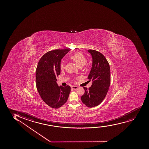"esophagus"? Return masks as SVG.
<instances>
[{
	"instance_id": "esophagus-1",
	"label": "esophagus",
	"mask_w": 149,
	"mask_h": 149,
	"mask_svg": "<svg viewBox=\"0 0 149 149\" xmlns=\"http://www.w3.org/2000/svg\"><path fill=\"white\" fill-rule=\"evenodd\" d=\"M77 88H78V87H77V86H72V89H74V90H76V89H77Z\"/></svg>"
}]
</instances>
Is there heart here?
<instances>
[{"label": "heart", "instance_id": "heart-1", "mask_svg": "<svg viewBox=\"0 0 149 149\" xmlns=\"http://www.w3.org/2000/svg\"><path fill=\"white\" fill-rule=\"evenodd\" d=\"M70 58L74 61L76 65L79 67H82L86 65L87 60L86 57L81 53H77L72 55L70 56ZM61 68L62 69L64 68V63H61Z\"/></svg>", "mask_w": 149, "mask_h": 149}]
</instances>
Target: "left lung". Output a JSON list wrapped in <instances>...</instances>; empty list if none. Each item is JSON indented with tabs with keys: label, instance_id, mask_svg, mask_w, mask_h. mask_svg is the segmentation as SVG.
Masks as SVG:
<instances>
[{
	"label": "left lung",
	"instance_id": "left-lung-1",
	"mask_svg": "<svg viewBox=\"0 0 149 149\" xmlns=\"http://www.w3.org/2000/svg\"><path fill=\"white\" fill-rule=\"evenodd\" d=\"M92 56V67L87 79L93 81L88 89L84 87L85 93L81 97L84 104L88 107L100 104L104 99L110 84L109 64L102 54L95 50H88Z\"/></svg>",
	"mask_w": 149,
	"mask_h": 149
}]
</instances>
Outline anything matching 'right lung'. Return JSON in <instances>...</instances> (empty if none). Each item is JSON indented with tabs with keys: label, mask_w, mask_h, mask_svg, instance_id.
I'll return each mask as SVG.
<instances>
[{
	"label": "right lung",
	"mask_w": 149,
	"mask_h": 149,
	"mask_svg": "<svg viewBox=\"0 0 149 149\" xmlns=\"http://www.w3.org/2000/svg\"><path fill=\"white\" fill-rule=\"evenodd\" d=\"M70 49L48 52L40 60L36 70L37 89L43 101L52 108H58L68 99L70 87L58 86L56 77L61 73V62Z\"/></svg>",
	"instance_id": "obj_1"
}]
</instances>
